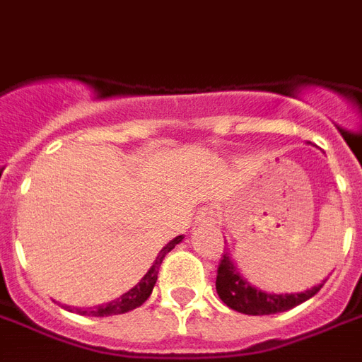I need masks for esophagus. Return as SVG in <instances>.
<instances>
[{
	"label": "esophagus",
	"mask_w": 362,
	"mask_h": 362,
	"mask_svg": "<svg viewBox=\"0 0 362 362\" xmlns=\"http://www.w3.org/2000/svg\"><path fill=\"white\" fill-rule=\"evenodd\" d=\"M218 218V211L213 205H205L197 211V222L203 226H213Z\"/></svg>",
	"instance_id": "obj_1"
}]
</instances>
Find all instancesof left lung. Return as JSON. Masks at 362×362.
Segmentation results:
<instances>
[{"instance_id": "left-lung-1", "label": "left lung", "mask_w": 362, "mask_h": 362, "mask_svg": "<svg viewBox=\"0 0 362 362\" xmlns=\"http://www.w3.org/2000/svg\"><path fill=\"white\" fill-rule=\"evenodd\" d=\"M320 288L322 284L301 293H267L263 290H257L255 286H251L242 276L230 253L221 257L216 270V293L222 299V303L243 315H276L290 310L318 293Z\"/></svg>"}]
</instances>
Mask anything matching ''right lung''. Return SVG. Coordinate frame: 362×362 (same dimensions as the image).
Listing matches in <instances>:
<instances>
[{
	"instance_id": "obj_1",
	"label": "right lung",
	"mask_w": 362,
	"mask_h": 362,
	"mask_svg": "<svg viewBox=\"0 0 362 362\" xmlns=\"http://www.w3.org/2000/svg\"><path fill=\"white\" fill-rule=\"evenodd\" d=\"M184 240V235H176L174 240L165 245V247L160 249L159 255L155 259V263L151 264V269L147 270L146 276L141 278L140 282L134 286L132 290H128L127 293H122L119 299H113L111 303L105 305H98V307H93V309H74L78 315H88V317H111V315H122V313H128V310L136 309V307H140L147 301V297L151 296V291H153V286L157 282V274H159V267L163 263V259L167 255L168 251H173L174 245L176 243H180ZM69 310H72L71 307H66Z\"/></svg>"
}]
</instances>
